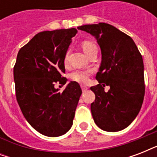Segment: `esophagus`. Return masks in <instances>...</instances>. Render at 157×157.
<instances>
[{
  "instance_id": "34e87169",
  "label": "esophagus",
  "mask_w": 157,
  "mask_h": 157,
  "mask_svg": "<svg viewBox=\"0 0 157 157\" xmlns=\"http://www.w3.org/2000/svg\"><path fill=\"white\" fill-rule=\"evenodd\" d=\"M81 89H82V91H83V92H85V91H86L87 90H88V87L86 86H81Z\"/></svg>"
}]
</instances>
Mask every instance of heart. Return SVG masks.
<instances>
[{
	"label": "heart",
	"mask_w": 157,
	"mask_h": 157,
	"mask_svg": "<svg viewBox=\"0 0 157 157\" xmlns=\"http://www.w3.org/2000/svg\"><path fill=\"white\" fill-rule=\"evenodd\" d=\"M95 47L96 45L93 42L89 41V40H84L83 42L81 43V48L86 55ZM67 54H66V56L64 59L65 63H67ZM90 73V70H77L70 74V78L72 81L78 82V83H86V81H88Z\"/></svg>",
	"instance_id": "heart-1"
}]
</instances>
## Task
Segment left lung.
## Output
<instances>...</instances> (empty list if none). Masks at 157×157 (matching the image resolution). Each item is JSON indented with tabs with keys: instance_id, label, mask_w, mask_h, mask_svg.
<instances>
[{
	"instance_id": "1",
	"label": "left lung",
	"mask_w": 157,
	"mask_h": 157,
	"mask_svg": "<svg viewBox=\"0 0 157 157\" xmlns=\"http://www.w3.org/2000/svg\"><path fill=\"white\" fill-rule=\"evenodd\" d=\"M77 28L96 38L102 54L96 75L98 85L90 87L95 94L90 106L94 121L105 131L125 129L136 118L144 102L143 57L130 36L108 23ZM105 85L110 86L107 92L104 91Z\"/></svg>"
}]
</instances>
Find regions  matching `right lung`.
<instances>
[{
	"mask_svg": "<svg viewBox=\"0 0 157 157\" xmlns=\"http://www.w3.org/2000/svg\"><path fill=\"white\" fill-rule=\"evenodd\" d=\"M76 33V28L41 32L17 55L13 67L17 102L28 123L45 136H61L71 129L82 93L76 81L63 92L54 86L67 81L62 76L64 59Z\"/></svg>",
	"mask_w": 157,
	"mask_h": 157,
	"instance_id": "1",
	"label": "right lung"
}]
</instances>
